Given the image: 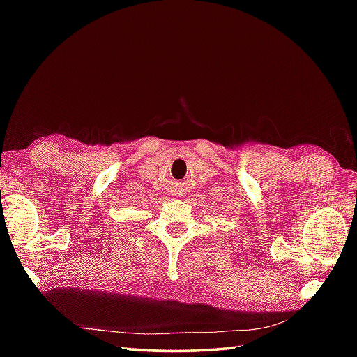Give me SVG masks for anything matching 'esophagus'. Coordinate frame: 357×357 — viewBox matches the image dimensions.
Listing matches in <instances>:
<instances>
[{
    "label": "esophagus",
    "mask_w": 357,
    "mask_h": 357,
    "mask_svg": "<svg viewBox=\"0 0 357 357\" xmlns=\"http://www.w3.org/2000/svg\"><path fill=\"white\" fill-rule=\"evenodd\" d=\"M183 190H184L183 185H181V184H174V183H173V192H174V195H176V193L179 195V193L183 192ZM181 195H183V193H181Z\"/></svg>",
    "instance_id": "34e87169"
}]
</instances>
